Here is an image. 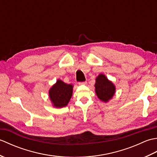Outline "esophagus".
<instances>
[{"label":"esophagus","instance_id":"esophagus-1","mask_svg":"<svg viewBox=\"0 0 157 157\" xmlns=\"http://www.w3.org/2000/svg\"><path fill=\"white\" fill-rule=\"evenodd\" d=\"M78 84H79V85H86V84H87V82H79Z\"/></svg>","mask_w":157,"mask_h":157}]
</instances>
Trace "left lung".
<instances>
[{
	"label": "left lung",
	"instance_id": "8db88e82",
	"mask_svg": "<svg viewBox=\"0 0 157 157\" xmlns=\"http://www.w3.org/2000/svg\"><path fill=\"white\" fill-rule=\"evenodd\" d=\"M95 92L101 101L107 102L115 92V86L104 74H99L96 79Z\"/></svg>",
	"mask_w": 157,
	"mask_h": 157
}]
</instances>
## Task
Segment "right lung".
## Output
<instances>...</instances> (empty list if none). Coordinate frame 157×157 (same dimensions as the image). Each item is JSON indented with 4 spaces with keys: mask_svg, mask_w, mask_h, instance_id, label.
Instances as JSON below:
<instances>
[{
    "mask_svg": "<svg viewBox=\"0 0 157 157\" xmlns=\"http://www.w3.org/2000/svg\"><path fill=\"white\" fill-rule=\"evenodd\" d=\"M73 86L65 84L58 79L49 90V97L56 108H62L67 106L71 98Z\"/></svg>",
    "mask_w": 157,
    "mask_h": 157,
    "instance_id": "right-lung-1",
    "label": "right lung"
}]
</instances>
